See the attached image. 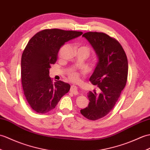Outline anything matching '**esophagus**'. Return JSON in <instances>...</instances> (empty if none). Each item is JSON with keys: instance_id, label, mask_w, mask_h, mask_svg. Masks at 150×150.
<instances>
[{"instance_id": "34e87169", "label": "esophagus", "mask_w": 150, "mask_h": 150, "mask_svg": "<svg viewBox=\"0 0 150 150\" xmlns=\"http://www.w3.org/2000/svg\"><path fill=\"white\" fill-rule=\"evenodd\" d=\"M70 91L73 93L74 94V95H78V88L77 87H76V86H72L71 87V89H70Z\"/></svg>"}]
</instances>
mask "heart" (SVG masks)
<instances>
[{"label": "heart", "instance_id": "obj_1", "mask_svg": "<svg viewBox=\"0 0 150 150\" xmlns=\"http://www.w3.org/2000/svg\"><path fill=\"white\" fill-rule=\"evenodd\" d=\"M80 48H81V49H83L84 51H86L87 53L89 54V52H90V49L87 46H82L80 47ZM68 77L70 79L71 81H76L79 79V73L76 71L75 69H70L68 71Z\"/></svg>", "mask_w": 150, "mask_h": 150}]
</instances>
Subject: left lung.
Returning <instances> with one entry per match:
<instances>
[{"mask_svg": "<svg viewBox=\"0 0 150 150\" xmlns=\"http://www.w3.org/2000/svg\"><path fill=\"white\" fill-rule=\"evenodd\" d=\"M82 37L88 41L98 58L89 81L101 92L88 93L89 105L81 113L89 120H96L109 113L119 99L127 83L128 61L120 43L107 34L89 32Z\"/></svg>", "mask_w": 150, "mask_h": 150, "instance_id": "left-lung-1", "label": "left lung"}]
</instances>
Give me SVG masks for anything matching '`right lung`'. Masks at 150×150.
<instances>
[{"mask_svg":"<svg viewBox=\"0 0 150 150\" xmlns=\"http://www.w3.org/2000/svg\"><path fill=\"white\" fill-rule=\"evenodd\" d=\"M82 34L78 31L45 29L28 42L21 60V77L24 95L36 112L45 114L54 109L69 91V83L61 81L53 82L49 69L56 62L62 45Z\"/></svg>","mask_w":150,"mask_h":150,"instance_id":"add662e5","label":"right lung"}]
</instances>
